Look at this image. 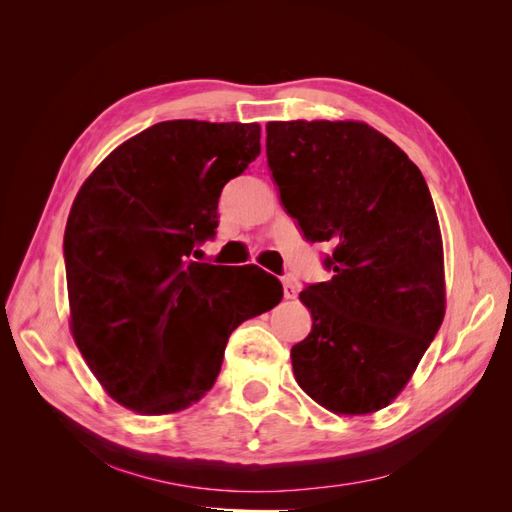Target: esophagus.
<instances>
[{
	"instance_id": "esophagus-1",
	"label": "esophagus",
	"mask_w": 512,
	"mask_h": 512,
	"mask_svg": "<svg viewBox=\"0 0 512 512\" xmlns=\"http://www.w3.org/2000/svg\"><path fill=\"white\" fill-rule=\"evenodd\" d=\"M284 297L286 299H294L297 297V284H294L292 277H284Z\"/></svg>"
}]
</instances>
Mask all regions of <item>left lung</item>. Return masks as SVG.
<instances>
[{
    "instance_id": "left-lung-1",
    "label": "left lung",
    "mask_w": 512,
    "mask_h": 512,
    "mask_svg": "<svg viewBox=\"0 0 512 512\" xmlns=\"http://www.w3.org/2000/svg\"><path fill=\"white\" fill-rule=\"evenodd\" d=\"M267 162L329 282L299 299L312 331L292 346L301 389L335 414H369L404 389L444 318L438 215L418 166L359 121H271Z\"/></svg>"
}]
</instances>
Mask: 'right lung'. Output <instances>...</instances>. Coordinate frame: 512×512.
<instances>
[{
	"mask_svg": "<svg viewBox=\"0 0 512 512\" xmlns=\"http://www.w3.org/2000/svg\"><path fill=\"white\" fill-rule=\"evenodd\" d=\"M258 153V123L162 121L76 194L64 235L70 327L121 406H192L218 378L230 333L282 301V284L269 273L260 284L254 265L192 260L215 237L222 188Z\"/></svg>",
	"mask_w": 512,
	"mask_h": 512,
	"instance_id": "right-lung-1",
	"label": "right lung"
}]
</instances>
